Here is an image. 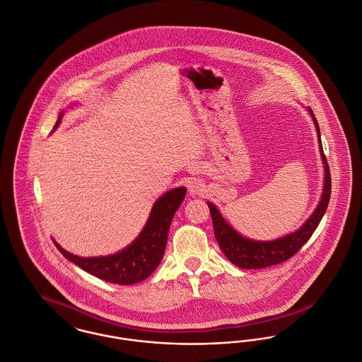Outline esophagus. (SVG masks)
Here are the masks:
<instances>
[{
  "label": "esophagus",
  "instance_id": "obj_1",
  "mask_svg": "<svg viewBox=\"0 0 362 362\" xmlns=\"http://www.w3.org/2000/svg\"><path fill=\"white\" fill-rule=\"evenodd\" d=\"M187 189H189L191 195H201L205 191V185L199 179L192 177V179H189V183H187Z\"/></svg>",
  "mask_w": 362,
  "mask_h": 362
}]
</instances>
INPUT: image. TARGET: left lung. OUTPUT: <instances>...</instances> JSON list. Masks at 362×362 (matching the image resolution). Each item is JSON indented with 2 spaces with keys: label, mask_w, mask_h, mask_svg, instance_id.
I'll list each match as a JSON object with an SVG mask.
<instances>
[{
  "label": "left lung",
  "mask_w": 362,
  "mask_h": 362,
  "mask_svg": "<svg viewBox=\"0 0 362 362\" xmlns=\"http://www.w3.org/2000/svg\"><path fill=\"white\" fill-rule=\"evenodd\" d=\"M308 112L313 119L316 133L319 137V149L320 156L325 167V185H323V192L322 198L317 204L313 213L310 214V218L301 225L296 232L289 235H285L276 240L260 241L252 240L248 238H244L240 233H238L230 225L226 223L223 214L217 209L216 205L211 202H207V206L211 214L213 220V228H214V236L218 243L221 251L224 252L225 257L229 262H232L235 266L240 269H263L269 266H274L278 263H282L293 255L310 240L312 233L317 228L319 223L322 221L326 210H327L329 195H331V175L328 170L327 160L323 152L322 141H320V130L317 121L308 107Z\"/></svg>",
  "instance_id": "left-lung-1"
}]
</instances>
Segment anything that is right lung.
<instances>
[{
    "label": "right lung",
    "instance_id": "obj_1",
    "mask_svg": "<svg viewBox=\"0 0 362 362\" xmlns=\"http://www.w3.org/2000/svg\"><path fill=\"white\" fill-rule=\"evenodd\" d=\"M62 115L64 112L59 114L54 129L59 126ZM185 197L186 187H177L163 194L156 201L137 239L117 254L83 258L70 254L55 240L54 244L65 258L92 276L118 285L137 284L151 276L164 257L173 216Z\"/></svg>",
    "mask_w": 362,
    "mask_h": 362
}]
</instances>
